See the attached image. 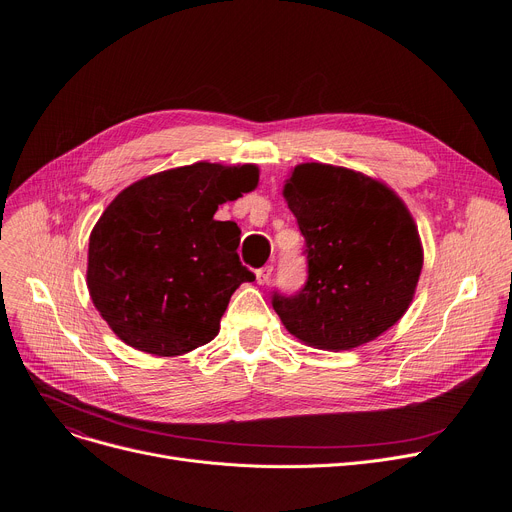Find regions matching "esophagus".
<instances>
[{"mask_svg": "<svg viewBox=\"0 0 512 512\" xmlns=\"http://www.w3.org/2000/svg\"><path fill=\"white\" fill-rule=\"evenodd\" d=\"M272 274H274V267H272V265H265V267H261V270H257V272H255V276H257V284H261V286L270 284Z\"/></svg>", "mask_w": 512, "mask_h": 512, "instance_id": "1", "label": "esophagus"}]
</instances>
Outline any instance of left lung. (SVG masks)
<instances>
[{"mask_svg": "<svg viewBox=\"0 0 512 512\" xmlns=\"http://www.w3.org/2000/svg\"><path fill=\"white\" fill-rule=\"evenodd\" d=\"M307 242L309 278L294 297L274 294L284 328L321 351H353L413 303L423 247L409 207L363 172L294 166L282 188Z\"/></svg>", "mask_w": 512, "mask_h": 512, "instance_id": "obj_1", "label": "left lung"}]
</instances>
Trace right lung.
<instances>
[{"mask_svg": "<svg viewBox=\"0 0 512 512\" xmlns=\"http://www.w3.org/2000/svg\"><path fill=\"white\" fill-rule=\"evenodd\" d=\"M257 184L253 164L197 161L132 182L105 207L89 236L87 288L122 342L178 357L218 336L232 292L255 276L236 253L240 228L213 215Z\"/></svg>", "mask_w": 512, "mask_h": 512, "instance_id": "add662e5", "label": "right lung"}]
</instances>
